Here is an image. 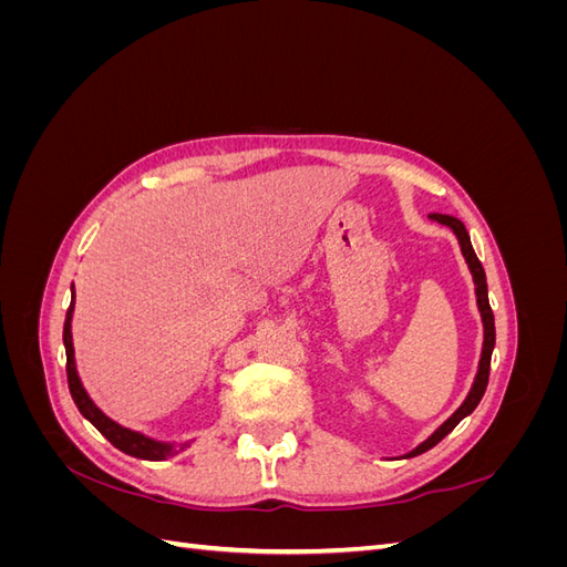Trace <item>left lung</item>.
Wrapping results in <instances>:
<instances>
[{
    "label": "left lung",
    "instance_id": "left-lung-1",
    "mask_svg": "<svg viewBox=\"0 0 567 567\" xmlns=\"http://www.w3.org/2000/svg\"><path fill=\"white\" fill-rule=\"evenodd\" d=\"M431 219L437 221V225H442V227L452 229V234L456 236V241H458L463 260H466V265H468V271H471L473 284H475L477 312H480V319H483V352H480L477 373H475L473 385H471V390H468V394H466V400L461 402V406L454 411V414H452L447 421H444V423L437 427V431H435L431 437L423 440V442L419 444V447L406 452L402 458H411V456H419V454H423V452H427V450H433L435 444H437L442 437H447L463 419L473 414L475 406L480 404V400H483V394H485V390H487L489 362H492V350H494V338H496V333H494V315H492L489 298H487V277H485V269H483V265H480L477 255H475V250H473V246H471V236H468L466 227H463L456 217H450V215H437V213H435V215H431Z\"/></svg>",
    "mask_w": 567,
    "mask_h": 567
}]
</instances>
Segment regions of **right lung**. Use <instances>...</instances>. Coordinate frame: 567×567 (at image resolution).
<instances>
[{
    "mask_svg": "<svg viewBox=\"0 0 567 567\" xmlns=\"http://www.w3.org/2000/svg\"><path fill=\"white\" fill-rule=\"evenodd\" d=\"M73 315H75V286H71V307H68V315H65V323H63V346H65V371H68V388H71L73 394V402L80 409V414L87 419L96 431L104 435L115 450L125 452L134 458H144V461H165L169 456H175L184 450L192 447L194 440H186V442H165V440H156V437H148L140 431H132V427L120 425L117 421H113L111 416H106L104 411H101L94 400L90 398V392L84 390L82 381H80V373H78V362H75V348H73Z\"/></svg>",
    "mask_w": 567,
    "mask_h": 567,
    "instance_id": "add662e5",
    "label": "right lung"
}]
</instances>
